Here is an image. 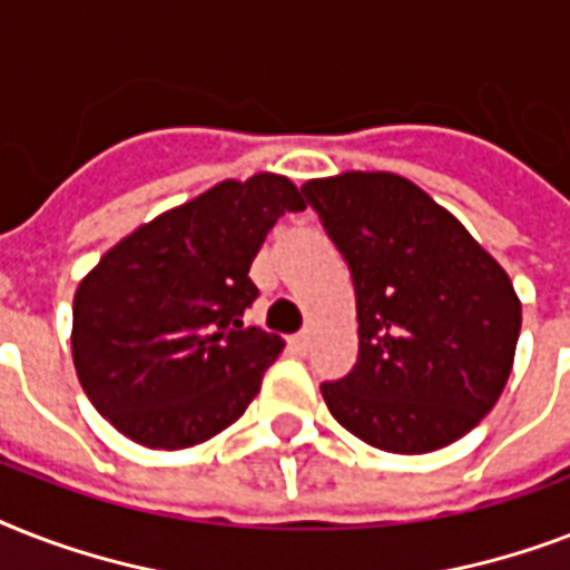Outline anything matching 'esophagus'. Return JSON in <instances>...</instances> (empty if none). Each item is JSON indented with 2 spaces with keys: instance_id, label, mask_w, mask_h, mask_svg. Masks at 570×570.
Instances as JSON below:
<instances>
[{
  "instance_id": "obj_1",
  "label": "esophagus",
  "mask_w": 570,
  "mask_h": 570,
  "mask_svg": "<svg viewBox=\"0 0 570 570\" xmlns=\"http://www.w3.org/2000/svg\"><path fill=\"white\" fill-rule=\"evenodd\" d=\"M289 343H293V348L298 352V355H304V352H307V348H311V343H313L311 331H302V334H295Z\"/></svg>"
}]
</instances>
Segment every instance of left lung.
Here are the masks:
<instances>
[{
    "mask_svg": "<svg viewBox=\"0 0 570 570\" xmlns=\"http://www.w3.org/2000/svg\"><path fill=\"white\" fill-rule=\"evenodd\" d=\"M343 250L357 295V364L322 384L343 429L423 455L497 405L514 364L521 298L455 215L393 171H343L302 186Z\"/></svg>",
    "mask_w": 570,
    "mask_h": 570,
    "instance_id": "8db88e82",
    "label": "left lung"
}]
</instances>
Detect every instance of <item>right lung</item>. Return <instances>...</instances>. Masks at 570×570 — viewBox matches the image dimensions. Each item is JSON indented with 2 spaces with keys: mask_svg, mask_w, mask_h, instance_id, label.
Returning <instances> with one entry per match:
<instances>
[{
  "mask_svg": "<svg viewBox=\"0 0 570 570\" xmlns=\"http://www.w3.org/2000/svg\"><path fill=\"white\" fill-rule=\"evenodd\" d=\"M304 209L284 174L222 180L124 236L73 295V366L129 441L186 450L245 414L284 340L245 328L248 268L272 224Z\"/></svg>",
  "mask_w": 570,
  "mask_h": 570,
  "instance_id": "obj_1",
  "label": "right lung"
}]
</instances>
